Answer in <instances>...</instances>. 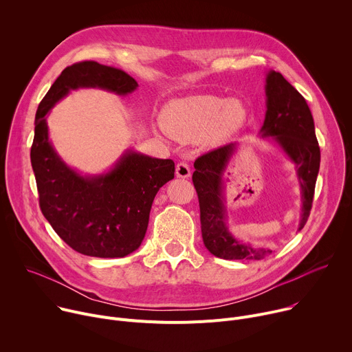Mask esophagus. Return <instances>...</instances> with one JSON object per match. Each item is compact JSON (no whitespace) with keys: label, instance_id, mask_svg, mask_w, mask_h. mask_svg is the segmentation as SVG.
Wrapping results in <instances>:
<instances>
[{"label":"esophagus","instance_id":"esophagus-1","mask_svg":"<svg viewBox=\"0 0 352 352\" xmlns=\"http://www.w3.org/2000/svg\"><path fill=\"white\" fill-rule=\"evenodd\" d=\"M175 174L178 178H188L190 175V168L186 163H178L175 167Z\"/></svg>","mask_w":352,"mask_h":352}]
</instances>
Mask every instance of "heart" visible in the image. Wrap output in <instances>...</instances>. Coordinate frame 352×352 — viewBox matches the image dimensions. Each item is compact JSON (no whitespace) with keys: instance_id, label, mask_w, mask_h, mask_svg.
<instances>
[{"instance_id":"b5f03b06","label":"heart","mask_w":352,"mask_h":352,"mask_svg":"<svg viewBox=\"0 0 352 352\" xmlns=\"http://www.w3.org/2000/svg\"><path fill=\"white\" fill-rule=\"evenodd\" d=\"M248 121L243 100L196 94L167 106L162 122L168 135L179 142L196 139L209 144L220 143L239 132Z\"/></svg>"}]
</instances>
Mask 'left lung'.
I'll use <instances>...</instances> for the list:
<instances>
[{
    "label": "left lung",
    "instance_id": "obj_1",
    "mask_svg": "<svg viewBox=\"0 0 352 352\" xmlns=\"http://www.w3.org/2000/svg\"><path fill=\"white\" fill-rule=\"evenodd\" d=\"M266 116L261 129L292 162L300 186V220L304 228L311 214L316 178L320 167V148L312 113L302 97L276 71L266 74ZM238 143H228L196 159L192 181L199 197L202 238L209 252L227 261H261L272 250L238 241L228 230L224 206V173L236 152Z\"/></svg>",
    "mask_w": 352,
    "mask_h": 352
}]
</instances>
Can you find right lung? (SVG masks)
<instances>
[{"mask_svg":"<svg viewBox=\"0 0 352 352\" xmlns=\"http://www.w3.org/2000/svg\"><path fill=\"white\" fill-rule=\"evenodd\" d=\"M103 89L126 96L138 82L126 72L82 61L67 67L40 102L30 162L43 216L76 252L94 258H124L146 234L159 189L174 178V162L128 148L114 167L98 175L71 168L48 138L47 114L71 90Z\"/></svg>","mask_w":352,"mask_h":352,"instance_id":"add662e5","label":"right lung"}]
</instances>
